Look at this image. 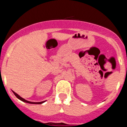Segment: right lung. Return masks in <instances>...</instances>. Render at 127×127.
Returning a JSON list of instances; mask_svg holds the SVG:
<instances>
[{
	"instance_id": "obj_1",
	"label": "right lung",
	"mask_w": 127,
	"mask_h": 127,
	"mask_svg": "<svg viewBox=\"0 0 127 127\" xmlns=\"http://www.w3.org/2000/svg\"><path fill=\"white\" fill-rule=\"evenodd\" d=\"M14 93V94L15 95L16 97L17 98H18V99H19V100H22V101H23V102H27V103H29V104H40L43 103V102H44L45 101H42V102H30V101H28V100H25V99H23V98H22L21 97H20L19 95L18 94H16V92H14V91H12Z\"/></svg>"
}]
</instances>
